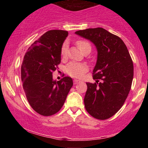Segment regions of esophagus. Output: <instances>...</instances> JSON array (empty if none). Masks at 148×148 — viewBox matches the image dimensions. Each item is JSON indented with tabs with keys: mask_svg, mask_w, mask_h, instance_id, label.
<instances>
[{
	"mask_svg": "<svg viewBox=\"0 0 148 148\" xmlns=\"http://www.w3.org/2000/svg\"><path fill=\"white\" fill-rule=\"evenodd\" d=\"M79 83H81V81H79V80H76V79L74 80V84H79Z\"/></svg>",
	"mask_w": 148,
	"mask_h": 148,
	"instance_id": "esophagus-1",
	"label": "esophagus"
}]
</instances>
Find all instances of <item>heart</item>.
Here are the masks:
<instances>
[{"mask_svg": "<svg viewBox=\"0 0 148 148\" xmlns=\"http://www.w3.org/2000/svg\"><path fill=\"white\" fill-rule=\"evenodd\" d=\"M78 48L82 53L91 51V45L88 40H79L76 42ZM61 56L62 58H65L67 55V44L64 42L61 47ZM88 66L84 63H79V62H69L65 67V72L70 76L74 78H81L87 72Z\"/></svg>", "mask_w": 148, "mask_h": 148, "instance_id": "1", "label": "heart"}]
</instances>
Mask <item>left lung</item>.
Masks as SVG:
<instances>
[{
  "mask_svg": "<svg viewBox=\"0 0 148 148\" xmlns=\"http://www.w3.org/2000/svg\"><path fill=\"white\" fill-rule=\"evenodd\" d=\"M75 33L93 42L98 52L92 72L96 82L86 83L85 107L93 118L106 120L121 108L128 96L134 77L133 61L123 40L102 28Z\"/></svg>",
  "mask_w": 148,
  "mask_h": 148,
  "instance_id": "1",
  "label": "left lung"
}]
</instances>
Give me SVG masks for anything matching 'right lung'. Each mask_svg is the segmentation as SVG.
Returning <instances> with one entry per match:
<instances>
[{
	"instance_id": "obj_1",
	"label": "right lung",
	"mask_w": 148,
	"mask_h": 148,
	"mask_svg": "<svg viewBox=\"0 0 148 148\" xmlns=\"http://www.w3.org/2000/svg\"><path fill=\"white\" fill-rule=\"evenodd\" d=\"M68 32L51 30L29 47L21 64V75L27 100L39 114L50 116L63 106L73 86L69 76L53 80V72L61 60V47Z\"/></svg>"
}]
</instances>
